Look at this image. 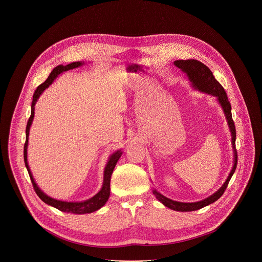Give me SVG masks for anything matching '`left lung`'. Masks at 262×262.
<instances>
[{
	"label": "left lung",
	"instance_id": "1",
	"mask_svg": "<svg viewBox=\"0 0 262 262\" xmlns=\"http://www.w3.org/2000/svg\"><path fill=\"white\" fill-rule=\"evenodd\" d=\"M174 65L178 68H180L181 71H183L186 77H188L191 86L200 92L212 95L216 98L219 104L221 105L224 115L226 117L227 123L229 130L231 133V144H232V149H233V166L232 169L225 180V182L223 183L221 188L210 195L209 197L198 201V202H179V201H174L170 198H167L166 196L162 195L160 192L157 190H154L152 193L157 197V199L162 202L165 206H167L170 209L176 210V211H193L200 209L202 207H205L214 201H216L223 193L225 192L228 182L230 181L233 173L235 172L236 165H237V152L235 149V138H236V132H235V126L234 122L232 120V114H231V104L228 100L227 94L222 87V85L215 80L213 77L212 72L210 69L204 65L202 62L194 59H189V60H176L174 61Z\"/></svg>",
	"mask_w": 262,
	"mask_h": 262
}]
</instances>
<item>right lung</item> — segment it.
<instances>
[{
    "mask_svg": "<svg viewBox=\"0 0 262 262\" xmlns=\"http://www.w3.org/2000/svg\"><path fill=\"white\" fill-rule=\"evenodd\" d=\"M85 63L82 61H77V62H72L69 63L67 65H58L57 67H55L52 72L50 73L49 78L47 79V81L45 83H42L41 85H39L37 87V89L34 92L33 95V101H32V105H31V116L28 120V124H27V128H26V143H25V147H24V160H25V165L26 168L29 172L33 188L36 192V194L38 195V197L47 204L61 210L64 212H68V213H76V214H84V213H91L93 211L98 210L99 208H101L107 201L108 197H110V181H111V176L112 173H113V170L118 162V160L120 159L121 155H122V150H117L114 154H112L107 160V163L104 167V171H103V181H102V186L100 191L94 195L92 198L87 199L85 201H80V202H68V201H62V200H57L54 199L50 196H48L46 193H43L37 183L35 182V179L32 175V172L30 170L29 164H28V154H27V149H28V143H29V134H30V127L32 125L33 119H34V114H35V104L38 100V98L40 97V95L43 93V91L54 82V80L59 76V74L70 70V69H74L83 66Z\"/></svg>",
    "mask_w": 262,
    "mask_h": 262,
    "instance_id": "right-lung-1",
    "label": "right lung"
}]
</instances>
